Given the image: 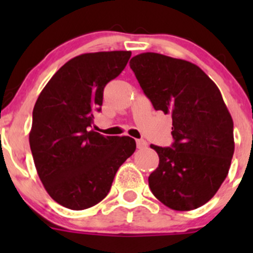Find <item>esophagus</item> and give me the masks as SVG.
Listing matches in <instances>:
<instances>
[{
	"label": "esophagus",
	"mask_w": 253,
	"mask_h": 253,
	"mask_svg": "<svg viewBox=\"0 0 253 253\" xmlns=\"http://www.w3.org/2000/svg\"><path fill=\"white\" fill-rule=\"evenodd\" d=\"M148 145V143L144 141V139H137V148L138 149H145Z\"/></svg>",
	"instance_id": "34e87169"
}]
</instances>
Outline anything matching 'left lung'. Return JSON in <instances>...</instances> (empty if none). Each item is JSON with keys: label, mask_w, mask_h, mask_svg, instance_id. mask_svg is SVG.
<instances>
[{"label": "left lung", "mask_w": 253, "mask_h": 253, "mask_svg": "<svg viewBox=\"0 0 253 253\" xmlns=\"http://www.w3.org/2000/svg\"><path fill=\"white\" fill-rule=\"evenodd\" d=\"M129 67L155 110L172 117L171 147L150 145L159 155L150 191L175 211L206 205L225 180L235 149L220 90L198 66L162 53H139Z\"/></svg>", "instance_id": "obj_1"}]
</instances>
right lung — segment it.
<instances>
[{
	"label": "right lung",
	"instance_id": "right-lung-1",
	"mask_svg": "<svg viewBox=\"0 0 253 253\" xmlns=\"http://www.w3.org/2000/svg\"><path fill=\"white\" fill-rule=\"evenodd\" d=\"M131 51L83 53L66 62L45 85L33 110L30 149L50 197L73 211L108 196L119 168L136 150L131 137L91 128L104 88L124 71Z\"/></svg>",
	"mask_w": 253,
	"mask_h": 253
}]
</instances>
